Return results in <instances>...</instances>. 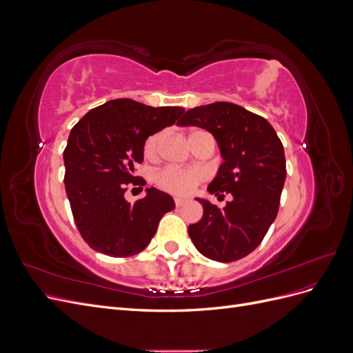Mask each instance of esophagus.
<instances>
[{
    "label": "esophagus",
    "mask_w": 353,
    "mask_h": 353,
    "mask_svg": "<svg viewBox=\"0 0 353 353\" xmlns=\"http://www.w3.org/2000/svg\"><path fill=\"white\" fill-rule=\"evenodd\" d=\"M187 201H188V200H187V199H184V197H175V205H176L178 208H181V206H184Z\"/></svg>",
    "instance_id": "esophagus-1"
}]
</instances>
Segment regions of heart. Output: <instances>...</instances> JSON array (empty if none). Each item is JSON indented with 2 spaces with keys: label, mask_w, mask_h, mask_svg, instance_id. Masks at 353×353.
Returning <instances> with one entry per match:
<instances>
[{
  "label": "heart",
  "mask_w": 353,
  "mask_h": 353,
  "mask_svg": "<svg viewBox=\"0 0 353 353\" xmlns=\"http://www.w3.org/2000/svg\"><path fill=\"white\" fill-rule=\"evenodd\" d=\"M197 132V131H196ZM163 132H154L144 141V156L147 159H154L159 153L160 143H162ZM203 175L197 169H181L169 166L160 170L156 176V183L160 188H163L168 193L172 194H188L200 181Z\"/></svg>",
  "instance_id": "heart-1"
}]
</instances>
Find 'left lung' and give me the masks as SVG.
<instances>
[{"label": "left lung", "mask_w": 353, "mask_h": 353, "mask_svg": "<svg viewBox=\"0 0 353 353\" xmlns=\"http://www.w3.org/2000/svg\"><path fill=\"white\" fill-rule=\"evenodd\" d=\"M176 125L215 137L223 162L208 191L232 196L223 209L196 199L203 218L188 227L191 241L212 261H239L258 248L279 213L287 174L283 143L265 117L225 101L190 109Z\"/></svg>", "instance_id": "1"}]
</instances>
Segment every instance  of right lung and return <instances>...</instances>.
<instances>
[{
	"label": "right lung",
	"mask_w": 353,
	"mask_h": 353,
	"mask_svg": "<svg viewBox=\"0 0 353 353\" xmlns=\"http://www.w3.org/2000/svg\"><path fill=\"white\" fill-rule=\"evenodd\" d=\"M183 108H152L117 99L90 110L72 128L65 160V185L74 223L91 249L113 258L144 250L159 221L175 208L168 193L145 188L134 205L125 199L135 184V165L144 160V141L174 125ZM140 183H145L141 178Z\"/></svg>",
	"instance_id": "add662e5"
}]
</instances>
